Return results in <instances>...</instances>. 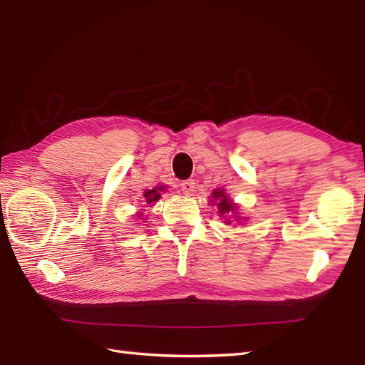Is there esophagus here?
<instances>
[{
    "label": "esophagus",
    "instance_id": "obj_1",
    "mask_svg": "<svg viewBox=\"0 0 365 365\" xmlns=\"http://www.w3.org/2000/svg\"><path fill=\"white\" fill-rule=\"evenodd\" d=\"M180 188H182V191H183V195L190 196V195H192V191H195L196 183H195V180H183V182L180 183Z\"/></svg>",
    "mask_w": 365,
    "mask_h": 365
}]
</instances>
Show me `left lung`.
Here are the masks:
<instances>
[{"label": "left lung", "instance_id": "left-lung-1", "mask_svg": "<svg viewBox=\"0 0 365 365\" xmlns=\"http://www.w3.org/2000/svg\"><path fill=\"white\" fill-rule=\"evenodd\" d=\"M212 197H213L212 202H216V205H218V210H220L221 216L237 213V205L232 202V199L226 195V192H224V190H215L212 192ZM226 222L230 224V221H226Z\"/></svg>", "mask_w": 365, "mask_h": 365}]
</instances>
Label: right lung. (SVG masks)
Instances as JSON below:
<instances>
[{
    "label": "right lung",
    "mask_w": 365,
    "mask_h": 365,
    "mask_svg": "<svg viewBox=\"0 0 365 365\" xmlns=\"http://www.w3.org/2000/svg\"><path fill=\"white\" fill-rule=\"evenodd\" d=\"M163 190H165V187H157V188H153V190H147V191L144 192L145 202L153 205V202H157V200L161 197L160 192H161ZM141 216H143V213H138V220H143Z\"/></svg>",
    "instance_id": "right-lung-1"
}]
</instances>
